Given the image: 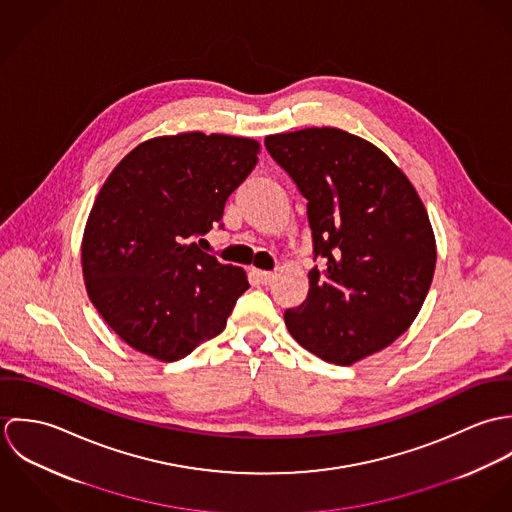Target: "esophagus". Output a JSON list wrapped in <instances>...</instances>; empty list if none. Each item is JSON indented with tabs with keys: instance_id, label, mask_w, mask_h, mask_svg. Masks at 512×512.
I'll list each match as a JSON object with an SVG mask.
<instances>
[{
	"instance_id": "1",
	"label": "esophagus",
	"mask_w": 512,
	"mask_h": 512,
	"mask_svg": "<svg viewBox=\"0 0 512 512\" xmlns=\"http://www.w3.org/2000/svg\"><path fill=\"white\" fill-rule=\"evenodd\" d=\"M254 274H256V278H258V282H260V284H264V286L272 284V282H274V278H276V274H274V272H266V270H254Z\"/></svg>"
}]
</instances>
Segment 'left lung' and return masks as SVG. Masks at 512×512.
<instances>
[{
  "mask_svg": "<svg viewBox=\"0 0 512 512\" xmlns=\"http://www.w3.org/2000/svg\"><path fill=\"white\" fill-rule=\"evenodd\" d=\"M307 201L309 292L286 309L293 339L333 365L388 347L416 319L436 270V238L408 177L363 138L307 128L264 140Z\"/></svg>",
  "mask_w": 512,
  "mask_h": 512,
  "instance_id": "8db88e82",
  "label": "left lung"
}]
</instances>
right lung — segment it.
Here are the masks:
<instances>
[{
	"label": "right lung",
	"mask_w": 512,
	"mask_h": 512,
	"mask_svg": "<svg viewBox=\"0 0 512 512\" xmlns=\"http://www.w3.org/2000/svg\"><path fill=\"white\" fill-rule=\"evenodd\" d=\"M260 144L201 132L132 149L102 185L82 236L90 301L132 349L179 361L217 337L246 292L242 268L196 240L222 228L224 203L252 173Z\"/></svg>",
	"instance_id": "add662e5"
}]
</instances>
